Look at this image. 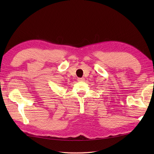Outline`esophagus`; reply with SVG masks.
<instances>
[{"label": "esophagus", "mask_w": 154, "mask_h": 154, "mask_svg": "<svg viewBox=\"0 0 154 154\" xmlns=\"http://www.w3.org/2000/svg\"><path fill=\"white\" fill-rule=\"evenodd\" d=\"M84 80H85L84 78H78V79H77L78 81H83Z\"/></svg>", "instance_id": "esophagus-1"}]
</instances>
